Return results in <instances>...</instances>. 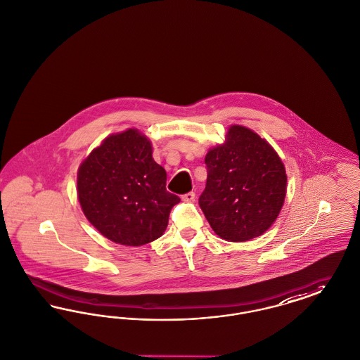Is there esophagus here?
<instances>
[{
    "label": "esophagus",
    "mask_w": 360,
    "mask_h": 360,
    "mask_svg": "<svg viewBox=\"0 0 360 360\" xmlns=\"http://www.w3.org/2000/svg\"><path fill=\"white\" fill-rule=\"evenodd\" d=\"M181 200H183V202H187V203L193 202V200H195V192H188V193H184V195L181 196Z\"/></svg>",
    "instance_id": "1"
}]
</instances>
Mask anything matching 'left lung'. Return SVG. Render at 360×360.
Returning <instances> with one entry per match:
<instances>
[{
    "instance_id": "1",
    "label": "left lung",
    "mask_w": 360,
    "mask_h": 360,
    "mask_svg": "<svg viewBox=\"0 0 360 360\" xmlns=\"http://www.w3.org/2000/svg\"><path fill=\"white\" fill-rule=\"evenodd\" d=\"M207 183L199 205L221 239L245 242L277 219L286 195L281 158L245 126H230L226 141L205 156Z\"/></svg>"
}]
</instances>
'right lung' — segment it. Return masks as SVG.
Here are the masks:
<instances>
[{"label": "right lung", "instance_id": "1", "mask_svg": "<svg viewBox=\"0 0 360 360\" xmlns=\"http://www.w3.org/2000/svg\"><path fill=\"white\" fill-rule=\"evenodd\" d=\"M137 129L111 134L80 164L78 199L95 229L110 240L141 246L164 234L180 198L167 191V172Z\"/></svg>", "mask_w": 360, "mask_h": 360}]
</instances>
